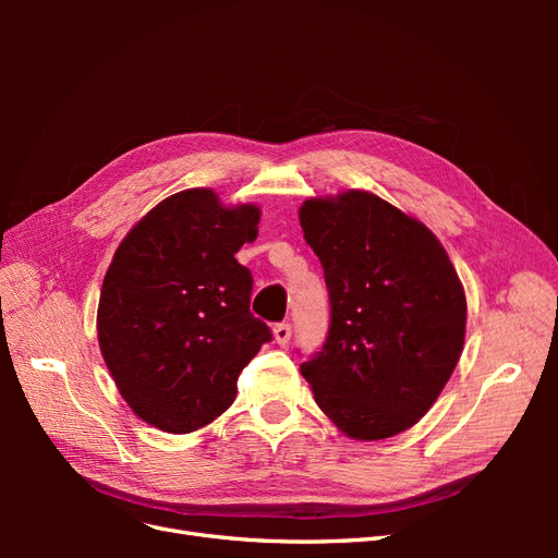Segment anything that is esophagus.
<instances>
[{
  "instance_id": "obj_1",
  "label": "esophagus",
  "mask_w": 558,
  "mask_h": 558,
  "mask_svg": "<svg viewBox=\"0 0 558 558\" xmlns=\"http://www.w3.org/2000/svg\"><path fill=\"white\" fill-rule=\"evenodd\" d=\"M272 332H275V342L279 344V347H286L291 342V324H277L275 328H272Z\"/></svg>"
}]
</instances>
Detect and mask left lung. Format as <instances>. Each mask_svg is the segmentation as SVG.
Returning a JSON list of instances; mask_svg holds the SVG:
<instances>
[{
  "label": "left lung",
  "mask_w": 558,
  "mask_h": 558,
  "mask_svg": "<svg viewBox=\"0 0 558 558\" xmlns=\"http://www.w3.org/2000/svg\"><path fill=\"white\" fill-rule=\"evenodd\" d=\"M300 226L330 298L326 342L300 373L356 440L412 428L449 381L465 340V293L435 234L381 197L307 199Z\"/></svg>",
  "instance_id": "left-lung-1"
}]
</instances>
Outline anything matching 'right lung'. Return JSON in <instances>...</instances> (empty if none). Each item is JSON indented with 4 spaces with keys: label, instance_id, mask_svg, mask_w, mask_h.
<instances>
[{
    "label": "right lung",
    "instance_id": "1",
    "mask_svg": "<svg viewBox=\"0 0 558 558\" xmlns=\"http://www.w3.org/2000/svg\"><path fill=\"white\" fill-rule=\"evenodd\" d=\"M260 209L209 189L162 199L118 246L99 293L97 337L132 412L165 433L221 416L272 330L248 310L253 277L234 253Z\"/></svg>",
    "mask_w": 558,
    "mask_h": 558
}]
</instances>
